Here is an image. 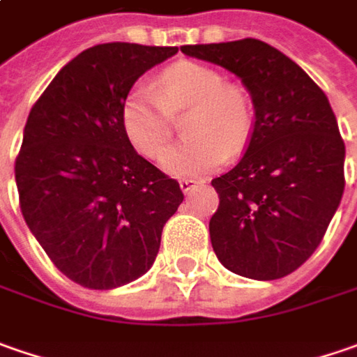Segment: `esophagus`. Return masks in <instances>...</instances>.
Wrapping results in <instances>:
<instances>
[{
    "instance_id": "1",
    "label": "esophagus",
    "mask_w": 357,
    "mask_h": 357,
    "mask_svg": "<svg viewBox=\"0 0 357 357\" xmlns=\"http://www.w3.org/2000/svg\"><path fill=\"white\" fill-rule=\"evenodd\" d=\"M197 183H202V181H199V179H192V178L179 179V188H181V192H183V194H190Z\"/></svg>"
}]
</instances>
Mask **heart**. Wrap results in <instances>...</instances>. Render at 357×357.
<instances>
[{
    "mask_svg": "<svg viewBox=\"0 0 357 357\" xmlns=\"http://www.w3.org/2000/svg\"><path fill=\"white\" fill-rule=\"evenodd\" d=\"M192 107L185 142L169 148L163 169L178 178H199L218 169L227 153H240L254 132L248 93L211 66L178 61L162 71L158 91L135 86L121 107L123 132L146 158H158L174 135V114Z\"/></svg>",
    "mask_w": 357,
    "mask_h": 357,
    "instance_id": "obj_1",
    "label": "heart"
}]
</instances>
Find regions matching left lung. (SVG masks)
<instances>
[{"label":"left lung","mask_w":357,"mask_h":357,"mask_svg":"<svg viewBox=\"0 0 357 357\" xmlns=\"http://www.w3.org/2000/svg\"><path fill=\"white\" fill-rule=\"evenodd\" d=\"M181 52L236 73L256 109L240 163L211 179L213 252L243 278H284L316 252L342 202L346 146L332 105L296 61L259 39Z\"/></svg>","instance_id":"1"}]
</instances>
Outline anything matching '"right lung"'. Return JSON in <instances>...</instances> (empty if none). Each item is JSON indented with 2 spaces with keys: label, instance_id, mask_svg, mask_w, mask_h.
<instances>
[{
  "label": "right lung",
  "instance_id": "right-lung-1",
  "mask_svg": "<svg viewBox=\"0 0 357 357\" xmlns=\"http://www.w3.org/2000/svg\"><path fill=\"white\" fill-rule=\"evenodd\" d=\"M178 47L100 43L73 57L33 103L15 158L20 208L39 245L89 289L130 284L153 266L183 194L144 160L121 123L133 84Z\"/></svg>",
  "mask_w": 357,
  "mask_h": 357
}]
</instances>
